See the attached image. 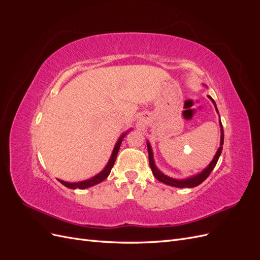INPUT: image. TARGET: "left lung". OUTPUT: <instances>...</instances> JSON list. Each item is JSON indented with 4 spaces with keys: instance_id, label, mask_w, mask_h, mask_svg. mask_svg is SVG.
Returning <instances> with one entry per match:
<instances>
[{
    "instance_id": "1",
    "label": "left lung",
    "mask_w": 260,
    "mask_h": 260,
    "mask_svg": "<svg viewBox=\"0 0 260 260\" xmlns=\"http://www.w3.org/2000/svg\"><path fill=\"white\" fill-rule=\"evenodd\" d=\"M208 99L212 102V104H214L217 114H219L215 101L212 100V98L209 96V95H208ZM219 118H220V116H219ZM219 125H220V132H221V136H220V146L217 149V153L215 154L214 158H212V160L209 162L208 166L205 169H203L201 172H199V174H196V175L191 176V177L184 178V179H175V178H171V177H168V176H166L165 174H162V172L156 167L151 143H149L148 141H146L147 151H148L149 166H151V169H152V172H153L154 177L158 181H160V182L167 184V185H170V186H175V187H181V188H182V187H194V186L200 185L203 182V181L205 180L210 175V172L212 171V169L215 168V166L217 165V161L219 159V157H220V155H221V152H222V145H223L224 135H223L222 123H221V121H220V120H219Z\"/></svg>"
}]
</instances>
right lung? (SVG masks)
<instances>
[{"label": "right lung", "mask_w": 260, "mask_h": 260, "mask_svg": "<svg viewBox=\"0 0 260 260\" xmlns=\"http://www.w3.org/2000/svg\"><path fill=\"white\" fill-rule=\"evenodd\" d=\"M132 130V128L131 129H129L128 131H125L124 133H122V135L119 137V139L117 140V143L115 144V147H114V149H113V153H112V155H111V158H109V160H108V162H107V165L105 166V168L102 170L100 174H98L96 176H94V177H92L91 179H88V180H83V181H80V182H67V181H64V180H59V179H57L59 182L62 184V185H65L66 187H69V188H88V187H91V186H93V185H95V184H99V183H101L102 181H104L107 177H108V175L111 174V170H112V168H113V166H114V164H115V160H116V158H117V155H118V151H119V147H120V145H121V142H122V140H123V138L127 136V133L129 132V131H131Z\"/></svg>", "instance_id": "right-lung-1"}]
</instances>
